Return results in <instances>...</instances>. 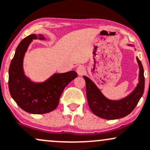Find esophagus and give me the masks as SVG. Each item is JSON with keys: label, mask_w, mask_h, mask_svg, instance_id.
I'll use <instances>...</instances> for the list:
<instances>
[{"label": "esophagus", "mask_w": 150, "mask_h": 150, "mask_svg": "<svg viewBox=\"0 0 150 150\" xmlns=\"http://www.w3.org/2000/svg\"><path fill=\"white\" fill-rule=\"evenodd\" d=\"M77 72H78V75H80V76H82V75H83L85 73V67L83 66V65H80V66H78L77 67V70H76Z\"/></svg>", "instance_id": "34e87169"}]
</instances>
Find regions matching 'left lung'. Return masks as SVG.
I'll return each mask as SVG.
<instances>
[{"label":"left lung","mask_w":150,"mask_h":150,"mask_svg":"<svg viewBox=\"0 0 150 150\" xmlns=\"http://www.w3.org/2000/svg\"><path fill=\"white\" fill-rule=\"evenodd\" d=\"M137 60L139 67V83L130 95L120 100H110L106 98L90 78L83 76L86 83L88 105L95 115L103 119L116 120L127 116L134 109L144 89V69L140 60L138 58Z\"/></svg>","instance_id":"left-lung-1"}]
</instances>
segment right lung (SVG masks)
<instances>
[{
  "instance_id": "right-lung-1",
  "label": "right lung",
  "mask_w": 150,
  "mask_h": 150,
  "mask_svg": "<svg viewBox=\"0 0 150 150\" xmlns=\"http://www.w3.org/2000/svg\"><path fill=\"white\" fill-rule=\"evenodd\" d=\"M37 35L27 36L19 43L9 67L8 88L11 97L24 111L31 114H45L52 111L58 105L60 95L78 74L75 71L55 73L41 83L30 81L25 75L23 67V57L29 44ZM40 40L45 38L39 35Z\"/></svg>"
}]
</instances>
